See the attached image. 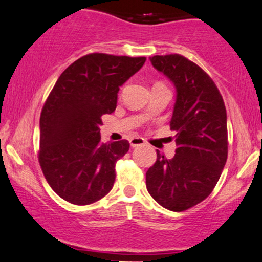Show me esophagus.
<instances>
[{"label": "esophagus", "instance_id": "1", "mask_svg": "<svg viewBox=\"0 0 262 262\" xmlns=\"http://www.w3.org/2000/svg\"><path fill=\"white\" fill-rule=\"evenodd\" d=\"M130 145L131 147H139L145 145V140L141 139V137H132L130 139Z\"/></svg>", "mask_w": 262, "mask_h": 262}]
</instances>
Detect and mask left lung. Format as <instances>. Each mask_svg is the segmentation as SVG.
<instances>
[{
    "mask_svg": "<svg viewBox=\"0 0 262 262\" xmlns=\"http://www.w3.org/2000/svg\"><path fill=\"white\" fill-rule=\"evenodd\" d=\"M149 60L176 88L169 123L177 132V149L172 160L157 151V161L146 173V187L163 208L183 211L213 192L226 163L225 105L210 76L193 61L179 54Z\"/></svg>",
    "mask_w": 262,
    "mask_h": 262,
    "instance_id": "1",
    "label": "left lung"
}]
</instances>
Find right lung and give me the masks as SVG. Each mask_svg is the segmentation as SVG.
<instances>
[{"instance_id": "add662e5", "label": "right lung", "mask_w": 262, "mask_h": 262, "mask_svg": "<svg viewBox=\"0 0 262 262\" xmlns=\"http://www.w3.org/2000/svg\"><path fill=\"white\" fill-rule=\"evenodd\" d=\"M145 61V57L93 53L58 78L40 114L39 164L49 186L64 201L92 204L113 189L115 164L130 143H102L101 116L115 111L120 86Z\"/></svg>"}]
</instances>
